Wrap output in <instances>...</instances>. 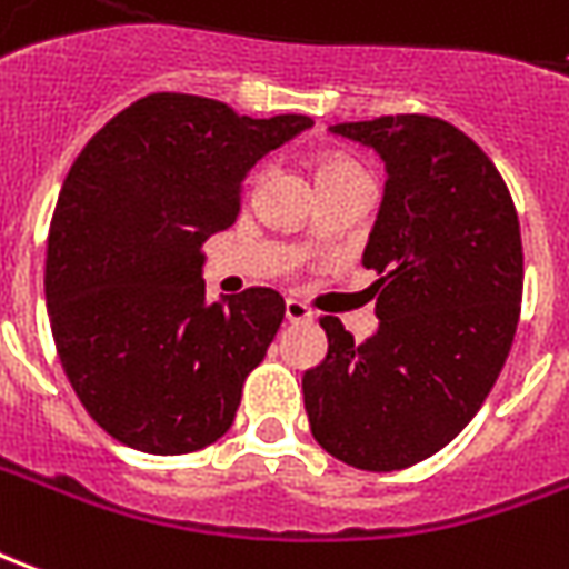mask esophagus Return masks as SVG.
I'll use <instances>...</instances> for the list:
<instances>
[{"mask_svg": "<svg viewBox=\"0 0 569 569\" xmlns=\"http://www.w3.org/2000/svg\"><path fill=\"white\" fill-rule=\"evenodd\" d=\"M284 318L291 321V325H303V321H312V309L300 300H288L284 303Z\"/></svg>", "mask_w": 569, "mask_h": 569, "instance_id": "34e87169", "label": "esophagus"}]
</instances>
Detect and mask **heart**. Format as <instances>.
<instances>
[{
    "label": "heart",
    "instance_id": "b5f03b06",
    "mask_svg": "<svg viewBox=\"0 0 569 569\" xmlns=\"http://www.w3.org/2000/svg\"><path fill=\"white\" fill-rule=\"evenodd\" d=\"M342 177H365L361 168L352 164L349 159H321L316 168L318 183H328V180H342Z\"/></svg>",
    "mask_w": 569,
    "mask_h": 569
}]
</instances>
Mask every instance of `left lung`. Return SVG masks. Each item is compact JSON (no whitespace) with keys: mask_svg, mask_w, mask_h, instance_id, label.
Wrapping results in <instances>:
<instances>
[{"mask_svg":"<svg viewBox=\"0 0 569 569\" xmlns=\"http://www.w3.org/2000/svg\"><path fill=\"white\" fill-rule=\"evenodd\" d=\"M386 164L361 263L377 269L380 328L352 340L321 316L328 356L303 373L316 441L368 471L407 469L450 445L509 358L523 291L518 213L497 164L432 116L330 124Z\"/></svg>","mask_w":569,"mask_h":569,"instance_id":"obj_1","label":"left lung"}]
</instances>
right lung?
<instances>
[{"label":"right lung","instance_id":"right-lung-1","mask_svg":"<svg viewBox=\"0 0 569 569\" xmlns=\"http://www.w3.org/2000/svg\"><path fill=\"white\" fill-rule=\"evenodd\" d=\"M306 128L309 116L251 119L164 91L72 162L48 232V318L79 401L116 441L177 457L232 426L284 300L248 288L208 303L201 244L236 223L253 164Z\"/></svg>","mask_w":569,"mask_h":569}]
</instances>
